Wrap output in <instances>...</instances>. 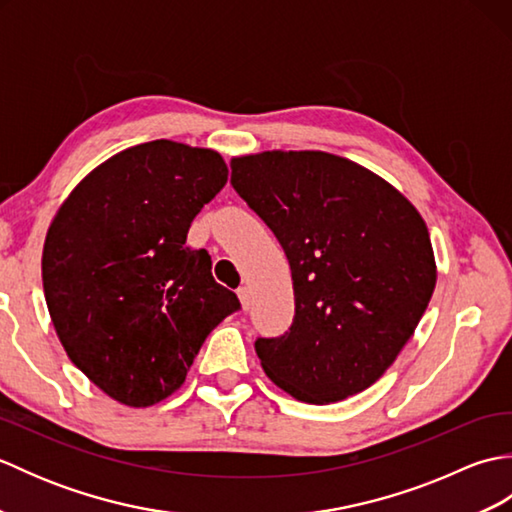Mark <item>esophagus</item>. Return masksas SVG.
Segmentation results:
<instances>
[{
	"instance_id": "obj_1",
	"label": "esophagus",
	"mask_w": 512,
	"mask_h": 512,
	"mask_svg": "<svg viewBox=\"0 0 512 512\" xmlns=\"http://www.w3.org/2000/svg\"><path fill=\"white\" fill-rule=\"evenodd\" d=\"M237 297H239V301H242V308L248 310V308H250V290H248V286L239 288V290H237Z\"/></svg>"
}]
</instances>
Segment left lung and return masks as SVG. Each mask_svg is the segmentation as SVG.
Masks as SVG:
<instances>
[{"mask_svg": "<svg viewBox=\"0 0 512 512\" xmlns=\"http://www.w3.org/2000/svg\"><path fill=\"white\" fill-rule=\"evenodd\" d=\"M231 184L279 239L295 319L257 339L266 376L292 398L339 402L396 361L436 288L427 224L405 195L325 151H262L231 160Z\"/></svg>", "mask_w": 512, "mask_h": 512, "instance_id": "left-lung-1", "label": "left lung"}]
</instances>
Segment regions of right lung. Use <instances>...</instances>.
I'll use <instances>...</instances> for the list:
<instances>
[{"label":"right lung","instance_id":"obj_1","mask_svg":"<svg viewBox=\"0 0 512 512\" xmlns=\"http://www.w3.org/2000/svg\"><path fill=\"white\" fill-rule=\"evenodd\" d=\"M226 180L217 151L151 140L90 171L48 228L41 277L54 330L70 361L127 407L171 396L206 336L239 310L209 253L187 246Z\"/></svg>","mask_w":512,"mask_h":512}]
</instances>
